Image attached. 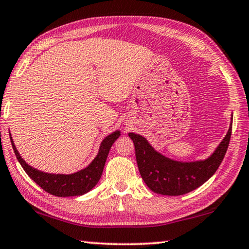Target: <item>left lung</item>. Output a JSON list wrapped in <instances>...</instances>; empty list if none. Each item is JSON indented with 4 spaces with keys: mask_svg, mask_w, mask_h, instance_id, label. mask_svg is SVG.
Instances as JSON below:
<instances>
[{
    "mask_svg": "<svg viewBox=\"0 0 249 249\" xmlns=\"http://www.w3.org/2000/svg\"><path fill=\"white\" fill-rule=\"evenodd\" d=\"M232 120V118H231ZM231 125L216 151L205 160L177 161L156 152L143 136L128 133L134 146L141 176L157 194L178 196L194 191L215 174L224 160L231 135Z\"/></svg>",
    "mask_w": 249,
    "mask_h": 249,
    "instance_id": "left-lung-1",
    "label": "left lung"
}]
</instances>
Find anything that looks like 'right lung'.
Segmentation results:
<instances>
[{"mask_svg":"<svg viewBox=\"0 0 249 249\" xmlns=\"http://www.w3.org/2000/svg\"><path fill=\"white\" fill-rule=\"evenodd\" d=\"M11 135V134H10ZM121 135L120 131H116L108 136H106L101 143L100 151L97 156L93 160L88 167L78 171L74 174H49L43 173L36 168H33L26 164V161L19 156L17 147L13 143V140L10 136L12 146H13L14 153L17 159L22 165L25 173L36 183L39 187L44 189L49 194H52L57 197H70V196H80L89 192L100 180L102 173H103L106 159H107L108 152L112 145L114 144Z\"/></svg>","mask_w":249,"mask_h":249,"instance_id":"1","label":"right lung"}]
</instances>
